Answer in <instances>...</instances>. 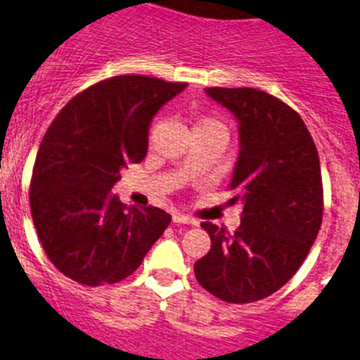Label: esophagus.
<instances>
[{
	"instance_id": "34e87169",
	"label": "esophagus",
	"mask_w": 360,
	"mask_h": 360,
	"mask_svg": "<svg viewBox=\"0 0 360 360\" xmlns=\"http://www.w3.org/2000/svg\"><path fill=\"white\" fill-rule=\"evenodd\" d=\"M172 220H174V224H186V226H195L197 224L193 218L186 217V214H183V213H174Z\"/></svg>"
}]
</instances>
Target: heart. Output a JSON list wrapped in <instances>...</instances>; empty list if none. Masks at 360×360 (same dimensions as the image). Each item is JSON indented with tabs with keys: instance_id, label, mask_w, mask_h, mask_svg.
<instances>
[{
	"instance_id": "b5f03b06",
	"label": "heart",
	"mask_w": 360,
	"mask_h": 360,
	"mask_svg": "<svg viewBox=\"0 0 360 360\" xmlns=\"http://www.w3.org/2000/svg\"><path fill=\"white\" fill-rule=\"evenodd\" d=\"M195 129H220V131H226L224 129V124L220 122L218 119H214V117H199V120H197L195 124Z\"/></svg>"
}]
</instances>
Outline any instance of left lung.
Wrapping results in <instances>:
<instances>
[{"instance_id": "1", "label": "left lung", "mask_w": 360, "mask_h": 360, "mask_svg": "<svg viewBox=\"0 0 360 360\" xmlns=\"http://www.w3.org/2000/svg\"><path fill=\"white\" fill-rule=\"evenodd\" d=\"M206 94L240 124V156L227 188L241 204L233 234L202 221L211 248L193 266L200 286L229 304L281 290L307 257L323 218L320 156L307 126L277 97L257 89L211 86Z\"/></svg>"}]
</instances>
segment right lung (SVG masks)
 Instances as JSON below:
<instances>
[{"mask_svg":"<svg viewBox=\"0 0 360 360\" xmlns=\"http://www.w3.org/2000/svg\"><path fill=\"white\" fill-rule=\"evenodd\" d=\"M186 83L113 76L74 96L37 153L30 183L33 226L48 259L83 286L115 284L142 264L169 227L160 207H127L113 195L120 170L140 163L149 126Z\"/></svg>","mask_w":360,"mask_h":360,"instance_id":"right-lung-1","label":"right lung"}]
</instances>
